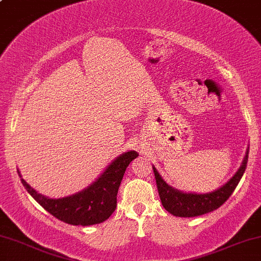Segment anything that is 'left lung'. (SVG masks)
<instances>
[{
  "mask_svg": "<svg viewBox=\"0 0 261 261\" xmlns=\"http://www.w3.org/2000/svg\"><path fill=\"white\" fill-rule=\"evenodd\" d=\"M247 163L248 150L241 168L238 169L234 176L227 184L219 188V190L205 194L184 193L177 190H174L169 185H166V182L163 180L159 172L156 171V169L153 168L156 181V187H158L159 197H161L163 206L170 214L175 216H181V218H193V216L206 214V213L218 209L219 206H221L226 200L230 198L232 192L236 190L238 182L241 181L244 171H246Z\"/></svg>",
  "mask_w": 261,
  "mask_h": 261,
  "instance_id": "8db88e82",
  "label": "left lung"
}]
</instances>
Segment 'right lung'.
<instances>
[{"label":"right lung","instance_id":"add662e5","mask_svg":"<svg viewBox=\"0 0 261 261\" xmlns=\"http://www.w3.org/2000/svg\"><path fill=\"white\" fill-rule=\"evenodd\" d=\"M139 153H124L112 163L90 187L70 197L51 199L37 193L21 178V184L34 199L58 220L70 225L90 226L100 224L117 208V194L125 170Z\"/></svg>","mask_w":261,"mask_h":261}]
</instances>
